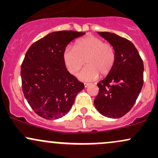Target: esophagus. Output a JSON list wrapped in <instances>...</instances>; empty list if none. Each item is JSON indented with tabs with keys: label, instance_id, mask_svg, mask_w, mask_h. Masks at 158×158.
Segmentation results:
<instances>
[{
	"label": "esophagus",
	"instance_id": "34e87169",
	"mask_svg": "<svg viewBox=\"0 0 158 158\" xmlns=\"http://www.w3.org/2000/svg\"><path fill=\"white\" fill-rule=\"evenodd\" d=\"M84 85H85V88H87V87H88V86H89V85H90L91 84H90V83H86V82H85Z\"/></svg>",
	"mask_w": 158,
	"mask_h": 158
}]
</instances>
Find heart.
I'll list each match as a JSON object with an SVG mask.
<instances>
[{"label": "heart", "mask_w": 158, "mask_h": 158, "mask_svg": "<svg viewBox=\"0 0 158 158\" xmlns=\"http://www.w3.org/2000/svg\"><path fill=\"white\" fill-rule=\"evenodd\" d=\"M63 61L70 73L77 75L85 62L87 64L79 73L81 80H93L110 73L116 61L115 49L94 35H87L78 39L74 48L66 47L63 51Z\"/></svg>", "instance_id": "obj_1"}]
</instances>
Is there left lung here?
<instances>
[{"instance_id":"left-lung-1","label":"left lung","mask_w":158,"mask_h":158,"mask_svg":"<svg viewBox=\"0 0 158 158\" xmlns=\"http://www.w3.org/2000/svg\"><path fill=\"white\" fill-rule=\"evenodd\" d=\"M98 33L113 45L116 61L108 76L97 83L99 89L94 106L105 117L119 118L131 109L140 93L143 85V62L129 40L111 32Z\"/></svg>"}]
</instances>
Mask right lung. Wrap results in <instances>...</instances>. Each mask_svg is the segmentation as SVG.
<instances>
[{
	"label": "right lung",
	"mask_w": 158,
	"mask_h": 158,
	"mask_svg": "<svg viewBox=\"0 0 158 158\" xmlns=\"http://www.w3.org/2000/svg\"><path fill=\"white\" fill-rule=\"evenodd\" d=\"M85 34L72 30L51 32L27 51L21 68L23 93L32 110L42 118L62 117L85 88L68 71L62 57L69 43Z\"/></svg>",
	"instance_id": "right-lung-1"
}]
</instances>
